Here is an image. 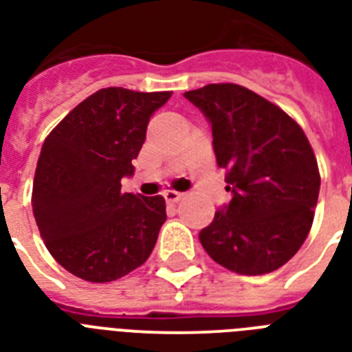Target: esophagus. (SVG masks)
<instances>
[{
	"mask_svg": "<svg viewBox=\"0 0 352 352\" xmlns=\"http://www.w3.org/2000/svg\"><path fill=\"white\" fill-rule=\"evenodd\" d=\"M164 199H166V203H170V204L179 203V201H181V199H182V193L173 192V190H166V192H164Z\"/></svg>",
	"mask_w": 352,
	"mask_h": 352,
	"instance_id": "esophagus-1",
	"label": "esophagus"
}]
</instances>
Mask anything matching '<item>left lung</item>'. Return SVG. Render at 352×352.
Returning a JSON list of instances; mask_svg holds the SVG:
<instances>
[{
  "label": "left lung",
  "mask_w": 352,
  "mask_h": 352,
  "mask_svg": "<svg viewBox=\"0 0 352 352\" xmlns=\"http://www.w3.org/2000/svg\"><path fill=\"white\" fill-rule=\"evenodd\" d=\"M212 124L217 166L230 203L215 212L199 241L235 274L278 270L311 232L320 171L298 122L254 91L210 84L184 93Z\"/></svg>",
  "instance_id": "1"
}]
</instances>
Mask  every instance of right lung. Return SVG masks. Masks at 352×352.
Returning <instances> with one entry per match:
<instances>
[{"mask_svg":"<svg viewBox=\"0 0 352 352\" xmlns=\"http://www.w3.org/2000/svg\"><path fill=\"white\" fill-rule=\"evenodd\" d=\"M171 91H96L58 124L41 146L32 184V212L51 256L91 283L138 268L166 221L162 195L122 192L148 122Z\"/></svg>","mask_w":352,"mask_h":352,"instance_id":"1","label":"right lung"}]
</instances>
